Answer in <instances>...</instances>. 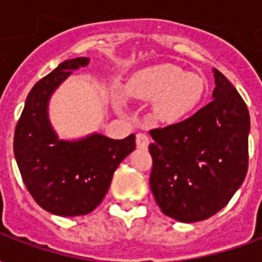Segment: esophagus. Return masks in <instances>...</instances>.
Listing matches in <instances>:
<instances>
[{"mask_svg":"<svg viewBox=\"0 0 262 262\" xmlns=\"http://www.w3.org/2000/svg\"><path fill=\"white\" fill-rule=\"evenodd\" d=\"M148 136L147 135H144V133H139L136 136V146L137 148H147L148 147Z\"/></svg>","mask_w":262,"mask_h":262,"instance_id":"esophagus-1","label":"esophagus"}]
</instances>
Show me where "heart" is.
Masks as SVG:
<instances>
[{"mask_svg": "<svg viewBox=\"0 0 262 262\" xmlns=\"http://www.w3.org/2000/svg\"><path fill=\"white\" fill-rule=\"evenodd\" d=\"M126 91L140 101H154L156 116L163 122L174 123L196 109L206 91V80L198 73L164 63L133 75Z\"/></svg>", "mask_w": 262, "mask_h": 262, "instance_id": "b5f03b06", "label": "heart"}]
</instances>
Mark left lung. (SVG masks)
Segmentation results:
<instances>
[{"label":"left lung","instance_id":"obj_1","mask_svg":"<svg viewBox=\"0 0 262 262\" xmlns=\"http://www.w3.org/2000/svg\"><path fill=\"white\" fill-rule=\"evenodd\" d=\"M213 77L212 102L180 123L150 130L151 192L163 213L182 223L217 213L247 174V105L219 70Z\"/></svg>","mask_w":262,"mask_h":262}]
</instances>
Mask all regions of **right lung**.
Instances as JSON below:
<instances>
[{
  "mask_svg": "<svg viewBox=\"0 0 262 262\" xmlns=\"http://www.w3.org/2000/svg\"><path fill=\"white\" fill-rule=\"evenodd\" d=\"M88 57L66 60L37 81L25 101L14 136L20 176L36 203L57 216H82L102 202L115 170L135 150V135L115 140L91 133L75 140L59 139L49 119V102Z\"/></svg>",
  "mask_w": 262,
  "mask_h": 262,
  "instance_id": "obj_1",
  "label": "right lung"
}]
</instances>
